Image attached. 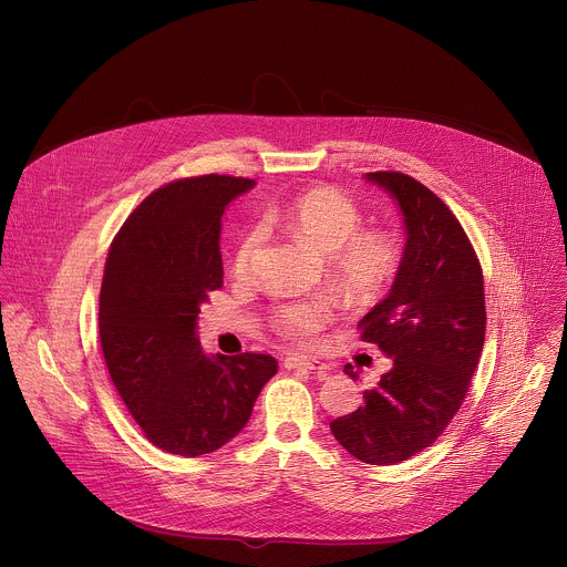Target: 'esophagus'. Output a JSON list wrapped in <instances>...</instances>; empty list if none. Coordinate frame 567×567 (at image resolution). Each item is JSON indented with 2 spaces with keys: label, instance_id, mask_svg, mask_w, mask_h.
<instances>
[{
  "label": "esophagus",
  "instance_id": "1",
  "mask_svg": "<svg viewBox=\"0 0 567 567\" xmlns=\"http://www.w3.org/2000/svg\"><path fill=\"white\" fill-rule=\"evenodd\" d=\"M284 368L286 370H306V372H321L326 374L330 368L323 365L321 361L317 359H310V357H286L284 361Z\"/></svg>",
  "mask_w": 567,
  "mask_h": 567
}]
</instances>
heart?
<instances>
[{"label": "heart", "mask_w": 567, "mask_h": 567, "mask_svg": "<svg viewBox=\"0 0 567 567\" xmlns=\"http://www.w3.org/2000/svg\"><path fill=\"white\" fill-rule=\"evenodd\" d=\"M268 219L308 248L330 255V272L339 290L354 303L378 299L393 281L400 264V250L391 235L382 230H361V208L341 190L330 187L306 190L284 206H275ZM259 230L248 228L233 252V272L248 275ZM332 319V303L323 297L281 303L272 315V328L292 341L315 337Z\"/></svg>", "instance_id": "b5f03b06"}]
</instances>
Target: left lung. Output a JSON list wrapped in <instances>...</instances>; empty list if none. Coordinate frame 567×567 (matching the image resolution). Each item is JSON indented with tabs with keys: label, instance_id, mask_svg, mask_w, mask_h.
<instances>
[{
	"label": "left lung",
	"instance_id": "1",
	"mask_svg": "<svg viewBox=\"0 0 567 567\" xmlns=\"http://www.w3.org/2000/svg\"><path fill=\"white\" fill-rule=\"evenodd\" d=\"M365 181L395 199L406 235L389 295L359 323L391 370L330 429L357 460L386 466L431 446L462 406L484 348L486 306L477 255L451 208L398 172Z\"/></svg>",
	"mask_w": 567,
	"mask_h": 567
}]
</instances>
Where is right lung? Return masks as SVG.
Instances as JSON below:
<instances>
[{"label":"right lung","instance_id":"right-lung-1","mask_svg":"<svg viewBox=\"0 0 567 567\" xmlns=\"http://www.w3.org/2000/svg\"><path fill=\"white\" fill-rule=\"evenodd\" d=\"M255 181L199 176L145 197L118 230L99 299L112 382L158 449L199 457L230 442L277 374L268 354L208 357L199 306L221 288V215Z\"/></svg>","mask_w":567,"mask_h":567}]
</instances>
